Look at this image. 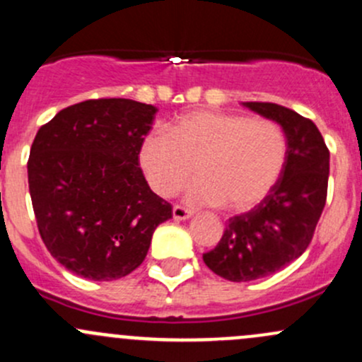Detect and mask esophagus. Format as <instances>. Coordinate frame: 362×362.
<instances>
[{
  "label": "esophagus",
  "instance_id": "esophagus-1",
  "mask_svg": "<svg viewBox=\"0 0 362 362\" xmlns=\"http://www.w3.org/2000/svg\"><path fill=\"white\" fill-rule=\"evenodd\" d=\"M192 217V211L187 208L180 206V204H175L173 206V218L175 221H187Z\"/></svg>",
  "mask_w": 362,
  "mask_h": 362
}]
</instances>
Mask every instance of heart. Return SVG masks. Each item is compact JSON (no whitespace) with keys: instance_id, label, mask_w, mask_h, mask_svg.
I'll return each instance as SVG.
<instances>
[{"instance_id":"b5f03b06","label":"heart","mask_w":362,"mask_h":362,"mask_svg":"<svg viewBox=\"0 0 362 362\" xmlns=\"http://www.w3.org/2000/svg\"><path fill=\"white\" fill-rule=\"evenodd\" d=\"M287 158L282 127L269 119L198 110L168 124V134L152 131L141 140L138 160L159 196L187 189L191 204L243 211L273 189Z\"/></svg>"}]
</instances>
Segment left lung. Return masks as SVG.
<instances>
[{
	"mask_svg": "<svg viewBox=\"0 0 362 362\" xmlns=\"http://www.w3.org/2000/svg\"><path fill=\"white\" fill-rule=\"evenodd\" d=\"M243 107L282 127L287 158L268 196L229 218L217 247L203 254L204 264L231 282L273 275L306 250L326 204L329 178V151L312 120L275 103L247 101Z\"/></svg>",
	"mask_w": 362,
	"mask_h": 362,
	"instance_id": "left-lung-1",
	"label": "left lung"
}]
</instances>
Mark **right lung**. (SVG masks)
Returning a JSON list of instances; mask_svg holds the SVG:
<instances>
[{
  "instance_id": "add662e5",
  "label": "right lung",
  "mask_w": 362,
  "mask_h": 362,
  "mask_svg": "<svg viewBox=\"0 0 362 362\" xmlns=\"http://www.w3.org/2000/svg\"><path fill=\"white\" fill-rule=\"evenodd\" d=\"M158 108L108 98L71 105L42 126L28 182L40 236L83 279H122L144 262L171 204L148 187L138 160Z\"/></svg>"
}]
</instances>
